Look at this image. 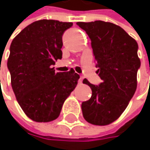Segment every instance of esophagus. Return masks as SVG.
<instances>
[{
  "label": "esophagus",
  "mask_w": 150,
  "mask_h": 150,
  "mask_svg": "<svg viewBox=\"0 0 150 150\" xmlns=\"http://www.w3.org/2000/svg\"><path fill=\"white\" fill-rule=\"evenodd\" d=\"M82 81H83V77H82V76H80V78H79V80H78V82H79L80 84H81V83H82Z\"/></svg>",
  "instance_id": "34e87169"
}]
</instances>
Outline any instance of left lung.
<instances>
[{"mask_svg": "<svg viewBox=\"0 0 150 150\" xmlns=\"http://www.w3.org/2000/svg\"><path fill=\"white\" fill-rule=\"evenodd\" d=\"M91 40V47L103 80L99 85L87 79L92 96L81 103L84 119L94 125H108L126 109L136 90L137 71L141 67L138 44L121 27L103 21L77 22Z\"/></svg>", "mask_w": 150, "mask_h": 150, "instance_id": "1", "label": "left lung"}]
</instances>
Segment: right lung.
I'll return each mask as SVG.
<instances>
[{
    "label": "right lung",
    "instance_id": "obj_1",
    "mask_svg": "<svg viewBox=\"0 0 150 150\" xmlns=\"http://www.w3.org/2000/svg\"><path fill=\"white\" fill-rule=\"evenodd\" d=\"M72 22L40 20L21 30L12 41L8 69L19 105L33 121L55 120L80 75L71 69L55 73L53 65L62 58V35Z\"/></svg>",
    "mask_w": 150,
    "mask_h": 150
}]
</instances>
